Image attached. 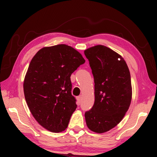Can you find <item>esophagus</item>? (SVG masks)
<instances>
[{"label":"esophagus","instance_id":"34e87169","mask_svg":"<svg viewBox=\"0 0 157 157\" xmlns=\"http://www.w3.org/2000/svg\"><path fill=\"white\" fill-rule=\"evenodd\" d=\"M77 100H78V104L79 105L81 103V101H82V96L81 95H79V96H78V98H77Z\"/></svg>","mask_w":157,"mask_h":157}]
</instances>
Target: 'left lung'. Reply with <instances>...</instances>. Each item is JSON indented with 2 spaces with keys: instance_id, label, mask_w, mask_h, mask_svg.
I'll list each match as a JSON object with an SVG mask.
<instances>
[{
  "instance_id": "obj_1",
  "label": "left lung",
  "mask_w": 157,
  "mask_h": 157,
  "mask_svg": "<svg viewBox=\"0 0 157 157\" xmlns=\"http://www.w3.org/2000/svg\"><path fill=\"white\" fill-rule=\"evenodd\" d=\"M95 82V102L85 112L86 125L96 133L116 126L132 100L131 76L125 61L109 48L98 45L84 50Z\"/></svg>"
}]
</instances>
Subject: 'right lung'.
<instances>
[{"mask_svg":"<svg viewBox=\"0 0 157 157\" xmlns=\"http://www.w3.org/2000/svg\"><path fill=\"white\" fill-rule=\"evenodd\" d=\"M84 62L80 53L65 44L43 48L31 60L23 83L25 98L45 129L61 132L67 128L77 108L71 75Z\"/></svg>","mask_w":157,"mask_h":157,"instance_id":"right-lung-1","label":"right lung"}]
</instances>
